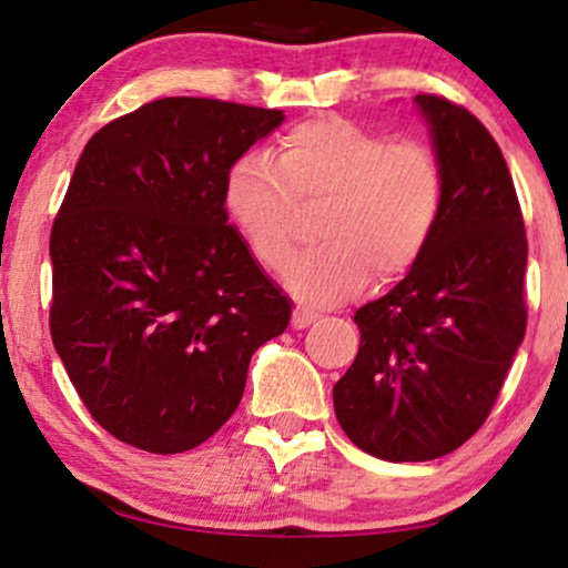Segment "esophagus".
<instances>
[{"instance_id":"esophagus-1","label":"esophagus","mask_w":568,"mask_h":568,"mask_svg":"<svg viewBox=\"0 0 568 568\" xmlns=\"http://www.w3.org/2000/svg\"><path fill=\"white\" fill-rule=\"evenodd\" d=\"M317 317H321V315L313 313V310L297 307V310H294V313H292V325H294V328H297V331H302V328H307V325H313V323L317 321Z\"/></svg>"}]
</instances>
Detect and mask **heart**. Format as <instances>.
<instances>
[{"instance_id":"b5f03b06","label":"heart","mask_w":568,"mask_h":568,"mask_svg":"<svg viewBox=\"0 0 568 568\" xmlns=\"http://www.w3.org/2000/svg\"><path fill=\"white\" fill-rule=\"evenodd\" d=\"M222 201L251 253L274 271L297 245L300 206L323 204L325 243L294 258L284 284L331 305L364 290L372 271L393 282L424 258L445 212V170L429 144L390 142L325 115L286 131L274 162L255 152L232 162Z\"/></svg>"}]
</instances>
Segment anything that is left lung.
Returning <instances> with one entry per match:
<instances>
[{"label": "left lung", "mask_w": 568, "mask_h": 568, "mask_svg": "<svg viewBox=\"0 0 568 568\" xmlns=\"http://www.w3.org/2000/svg\"><path fill=\"white\" fill-rule=\"evenodd\" d=\"M445 170V212L424 258L356 310L359 352L333 385L346 437L390 463L468 442L525 338L527 237L507 160L476 115L416 95Z\"/></svg>", "instance_id": "8db88e82"}]
</instances>
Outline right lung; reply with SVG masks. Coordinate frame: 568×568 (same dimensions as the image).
I'll use <instances>...</instances> for the list:
<instances>
[{
    "label": "right lung",
    "mask_w": 568,
    "mask_h": 568,
    "mask_svg": "<svg viewBox=\"0 0 568 568\" xmlns=\"http://www.w3.org/2000/svg\"><path fill=\"white\" fill-rule=\"evenodd\" d=\"M284 111L162 98L84 144L51 230V338L90 416L154 455L235 414L255 348L292 302L222 201L232 162Z\"/></svg>",
    "instance_id": "obj_1"
}]
</instances>
